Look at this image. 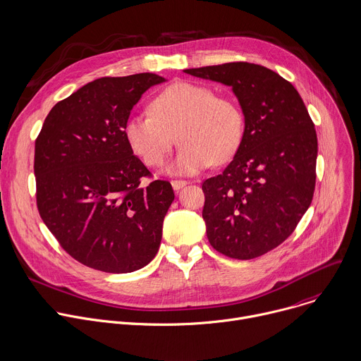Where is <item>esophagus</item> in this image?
Returning <instances> with one entry per match:
<instances>
[{
	"instance_id": "esophagus-1",
	"label": "esophagus",
	"mask_w": 361,
	"mask_h": 361,
	"mask_svg": "<svg viewBox=\"0 0 361 361\" xmlns=\"http://www.w3.org/2000/svg\"><path fill=\"white\" fill-rule=\"evenodd\" d=\"M172 183V188H173V190H180L182 188H185L186 185H188V182L186 180H172L171 182Z\"/></svg>"
}]
</instances>
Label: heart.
Listing matches in <instances>:
<instances>
[{
	"label": "heart",
	"mask_w": 361,
	"mask_h": 361,
	"mask_svg": "<svg viewBox=\"0 0 361 361\" xmlns=\"http://www.w3.org/2000/svg\"><path fill=\"white\" fill-rule=\"evenodd\" d=\"M243 130V112L235 99L192 82L171 85L151 102V112L130 115L123 125L129 148L148 166L162 165L176 135L180 147L166 165L172 175H196L212 162L229 161Z\"/></svg>",
	"instance_id": "b5f03b06"
}]
</instances>
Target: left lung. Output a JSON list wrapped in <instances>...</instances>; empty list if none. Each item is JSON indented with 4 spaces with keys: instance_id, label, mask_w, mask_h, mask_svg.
<instances>
[{
    "instance_id": "obj_1",
    "label": "left lung",
    "mask_w": 361,
    "mask_h": 361,
    "mask_svg": "<svg viewBox=\"0 0 361 361\" xmlns=\"http://www.w3.org/2000/svg\"><path fill=\"white\" fill-rule=\"evenodd\" d=\"M183 72L231 87L245 116L233 161L202 185L209 243L233 259L259 257L293 233L312 203L314 123L296 88L266 66L229 62Z\"/></svg>"
}]
</instances>
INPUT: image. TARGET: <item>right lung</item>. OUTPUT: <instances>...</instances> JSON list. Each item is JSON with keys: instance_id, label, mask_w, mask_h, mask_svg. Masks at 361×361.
Segmentation results:
<instances>
[{"instance_id": "1", "label": "right lung", "mask_w": 361, "mask_h": 361, "mask_svg": "<svg viewBox=\"0 0 361 361\" xmlns=\"http://www.w3.org/2000/svg\"><path fill=\"white\" fill-rule=\"evenodd\" d=\"M166 80L149 74L95 80L58 102L35 140L41 218L62 249L82 264L130 273L158 253L172 185L129 148L123 125L133 105Z\"/></svg>"}]
</instances>
